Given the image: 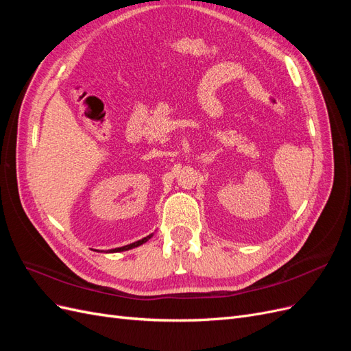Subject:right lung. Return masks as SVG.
<instances>
[{"instance_id": "1", "label": "right lung", "mask_w": 351, "mask_h": 351, "mask_svg": "<svg viewBox=\"0 0 351 351\" xmlns=\"http://www.w3.org/2000/svg\"><path fill=\"white\" fill-rule=\"evenodd\" d=\"M152 237V234H149V236H146L145 239H142V240H137V241H134V243H132V244H127V246H123V247H115V249H111L110 250V253H114V252H123V250H129V249H133V247H137V246H141V244H143V243H146L147 240H149Z\"/></svg>"}]
</instances>
